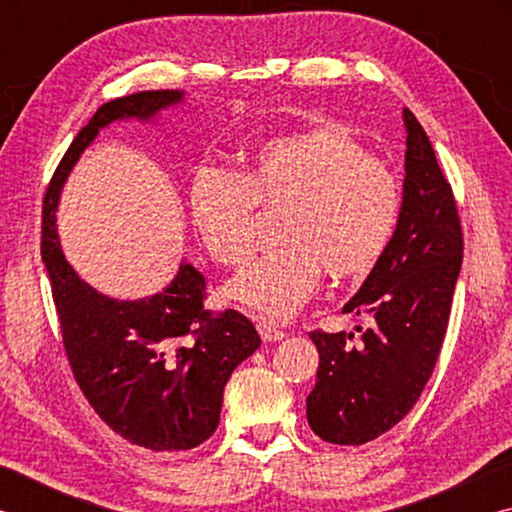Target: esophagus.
I'll return each instance as SVG.
<instances>
[{
	"label": "esophagus",
	"mask_w": 512,
	"mask_h": 512,
	"mask_svg": "<svg viewBox=\"0 0 512 512\" xmlns=\"http://www.w3.org/2000/svg\"><path fill=\"white\" fill-rule=\"evenodd\" d=\"M257 332L262 334V339H264L266 343L282 341L284 336H287V334L282 332V329H277V327H275V325H271V323H259V325H257Z\"/></svg>",
	"instance_id": "obj_1"
}]
</instances>
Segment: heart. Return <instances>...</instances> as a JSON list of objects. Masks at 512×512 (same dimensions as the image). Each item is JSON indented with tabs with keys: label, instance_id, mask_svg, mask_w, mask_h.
Returning a JSON list of instances; mask_svg holds the SVG:
<instances>
[{
	"label": "heart",
	"instance_id": "heart-1",
	"mask_svg": "<svg viewBox=\"0 0 512 512\" xmlns=\"http://www.w3.org/2000/svg\"><path fill=\"white\" fill-rule=\"evenodd\" d=\"M253 205L282 207V248L232 277L223 296L266 320H287L314 296L323 271L350 282L375 268L393 239L400 187L386 162L323 124L250 144L232 178L210 167L194 173L189 225L214 262H246Z\"/></svg>",
	"mask_w": 512,
	"mask_h": 512
}]
</instances>
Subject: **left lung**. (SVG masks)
<instances>
[{
    "label": "left lung",
    "mask_w": 512,
    "mask_h": 512,
    "mask_svg": "<svg viewBox=\"0 0 512 512\" xmlns=\"http://www.w3.org/2000/svg\"><path fill=\"white\" fill-rule=\"evenodd\" d=\"M402 119L406 173L393 239L343 307V314L366 316L370 327L359 341L352 332L309 334L320 361L307 420L334 445L370 443L413 409L436 368L461 273L452 187L420 121L409 108Z\"/></svg>",
    "instance_id": "left-lung-1"
}]
</instances>
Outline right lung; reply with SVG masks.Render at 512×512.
<instances>
[{
	"mask_svg": "<svg viewBox=\"0 0 512 512\" xmlns=\"http://www.w3.org/2000/svg\"><path fill=\"white\" fill-rule=\"evenodd\" d=\"M183 103L185 90L137 92L103 103L69 144L42 207V262L69 366L99 418L151 452H183L212 436L232 370L262 339L239 311L212 316L203 307L205 277L187 259L153 296H103L65 259L56 212L69 173L103 128L128 119L155 124L162 110Z\"/></svg>",
	"mask_w": 512,
	"mask_h": 512,
	"instance_id": "add662e5",
	"label": "right lung"
}]
</instances>
